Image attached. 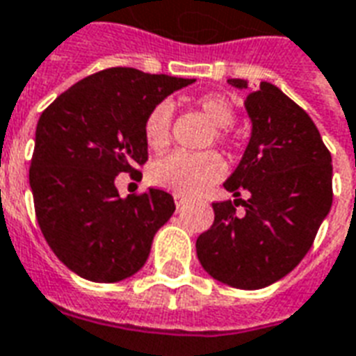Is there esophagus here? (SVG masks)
<instances>
[{"instance_id":"34e87169","label":"esophagus","mask_w":356,"mask_h":356,"mask_svg":"<svg viewBox=\"0 0 356 356\" xmlns=\"http://www.w3.org/2000/svg\"><path fill=\"white\" fill-rule=\"evenodd\" d=\"M173 200H175V206H177V208H181V206H185L186 198L185 196H181V194H175V196H173Z\"/></svg>"}]
</instances>
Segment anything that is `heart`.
<instances>
[{"label":"heart","mask_w":356,"mask_h":356,"mask_svg":"<svg viewBox=\"0 0 356 356\" xmlns=\"http://www.w3.org/2000/svg\"><path fill=\"white\" fill-rule=\"evenodd\" d=\"M204 116L213 125V139L219 145L229 143V135L225 127L234 122V106L221 95H204L196 101ZM145 143L150 150L160 152L170 145L171 139V108L168 104H158L150 110L143 124ZM225 163L217 152H171L156 160L150 165L148 177L160 188L181 194L194 196L204 193L206 188L223 177Z\"/></svg>","instance_id":"b5f03b06"}]
</instances>
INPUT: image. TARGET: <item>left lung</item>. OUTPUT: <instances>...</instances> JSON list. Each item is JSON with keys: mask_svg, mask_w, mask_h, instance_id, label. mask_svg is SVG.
Instances as JSON below:
<instances>
[{"mask_svg": "<svg viewBox=\"0 0 356 356\" xmlns=\"http://www.w3.org/2000/svg\"><path fill=\"white\" fill-rule=\"evenodd\" d=\"M229 83L248 89L246 80ZM244 106L252 135L225 181L236 200L213 204L216 219L196 240V254L219 282L259 290L284 278L313 246L332 208V156L309 114L273 83L261 81ZM242 190L248 201L238 198Z\"/></svg>", "mask_w": 356, "mask_h": 356, "instance_id": "left-lung-1", "label": "left lung"}]
</instances>
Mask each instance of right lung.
I'll return each instance as SVG.
<instances>
[{"label":"right lung","mask_w":356,"mask_h":356,"mask_svg":"<svg viewBox=\"0 0 356 356\" xmlns=\"http://www.w3.org/2000/svg\"><path fill=\"white\" fill-rule=\"evenodd\" d=\"M196 80L135 68L83 78L43 110L35 127L30 188L51 250L91 282H120L148 259L173 196L148 188L120 198L116 175L137 177L148 160L143 124L150 110Z\"/></svg>","instance_id":"obj_1"}]
</instances>
